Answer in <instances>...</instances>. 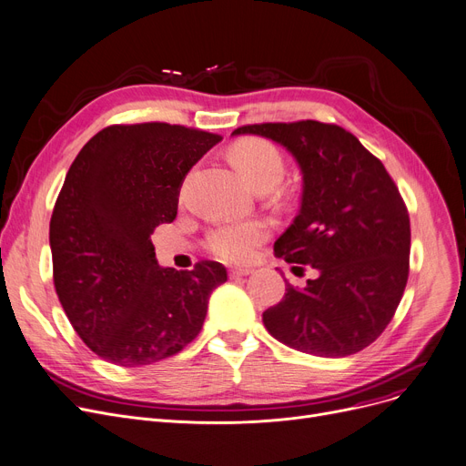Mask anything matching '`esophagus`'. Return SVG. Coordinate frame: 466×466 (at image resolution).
Returning a JSON list of instances; mask_svg holds the SVG:
<instances>
[{"label":"esophagus","mask_w":466,"mask_h":466,"mask_svg":"<svg viewBox=\"0 0 466 466\" xmlns=\"http://www.w3.org/2000/svg\"><path fill=\"white\" fill-rule=\"evenodd\" d=\"M250 273H252L250 268H231V269H229V277H231V279H240V277H247V275H250Z\"/></svg>","instance_id":"obj_1"}]
</instances>
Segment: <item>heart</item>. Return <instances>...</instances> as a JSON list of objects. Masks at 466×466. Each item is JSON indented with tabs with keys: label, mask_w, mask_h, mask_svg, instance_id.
<instances>
[{
	"label": "heart",
	"mask_w": 466,
	"mask_h": 466,
	"mask_svg": "<svg viewBox=\"0 0 466 466\" xmlns=\"http://www.w3.org/2000/svg\"><path fill=\"white\" fill-rule=\"evenodd\" d=\"M229 159L256 189L261 186H275L284 176L282 153L275 144L263 138H242L235 142ZM269 231L271 228L265 219L229 221L208 233L207 248L228 263H245L269 237Z\"/></svg>",
	"instance_id": "heart-1"
}]
</instances>
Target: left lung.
<instances>
[{
	"label": "left lung",
	"mask_w": 466,
	"mask_h": 466,
	"mask_svg": "<svg viewBox=\"0 0 466 466\" xmlns=\"http://www.w3.org/2000/svg\"><path fill=\"white\" fill-rule=\"evenodd\" d=\"M233 135L279 142L303 172L299 212L275 242V256L311 265L319 277L303 290L286 282L284 298L263 313L265 328L315 357L366 349L392 320L410 275V214L390 174L334 123H258Z\"/></svg>",
	"instance_id": "obj_1"
}]
</instances>
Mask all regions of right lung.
Instances as JSON below:
<instances>
[{
	"label": "right lung",
	"instance_id": "obj_1",
	"mask_svg": "<svg viewBox=\"0 0 466 466\" xmlns=\"http://www.w3.org/2000/svg\"><path fill=\"white\" fill-rule=\"evenodd\" d=\"M221 140L170 125H109L77 153L49 226L53 280L66 317L100 359L147 366L178 354L203 328L226 268H159L151 233L178 214L189 168Z\"/></svg>",
	"mask_w": 466,
	"mask_h": 466
}]
</instances>
